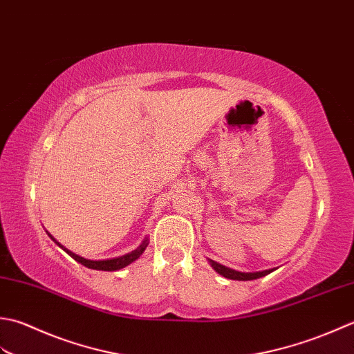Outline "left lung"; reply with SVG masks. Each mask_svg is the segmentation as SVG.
<instances>
[{
  "mask_svg": "<svg viewBox=\"0 0 354 354\" xmlns=\"http://www.w3.org/2000/svg\"><path fill=\"white\" fill-rule=\"evenodd\" d=\"M209 263H211L212 268L215 269V272H218L220 275H223L225 278L229 279H238V281H250V279H257V278H261L269 275L270 272H273L275 269H269V270H263V272H252V273H244V272H236L234 269H229L226 266L218 264L212 261V259H209Z\"/></svg>",
  "mask_w": 354,
  "mask_h": 354,
  "instance_id": "left-lung-1",
  "label": "left lung"
}]
</instances>
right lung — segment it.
Wrapping results in <instances>:
<instances>
[{
	"label": "right lung",
	"instance_id": "add662e5",
	"mask_svg": "<svg viewBox=\"0 0 354 354\" xmlns=\"http://www.w3.org/2000/svg\"><path fill=\"white\" fill-rule=\"evenodd\" d=\"M50 238H52V240H55V238L50 235ZM56 241V240H55ZM56 244L59 248H62L64 250L67 252V254L73 258V259H76L77 263H81L82 266H85V268H88V269H95V270H105V272H113V270H119V269H124L125 266H128V264H131L133 261H136L137 258H139L142 254H143V250L147 249V246H148V240H145L143 241L139 248H137L136 250H133V252H129V254H127V255H124V257H119V258H113V259H104V261H93V259H86V258H82V257H79V255H76V254H73V252H70L68 249H66L64 246H61L59 243L56 241Z\"/></svg>",
	"mask_w": 354,
	"mask_h": 354
}]
</instances>
